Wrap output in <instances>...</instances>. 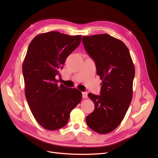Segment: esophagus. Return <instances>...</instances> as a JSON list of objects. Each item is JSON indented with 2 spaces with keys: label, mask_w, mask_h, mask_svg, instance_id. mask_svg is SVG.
<instances>
[{
  "label": "esophagus",
  "mask_w": 158,
  "mask_h": 158,
  "mask_svg": "<svg viewBox=\"0 0 158 158\" xmlns=\"http://www.w3.org/2000/svg\"><path fill=\"white\" fill-rule=\"evenodd\" d=\"M82 98H88V92H82Z\"/></svg>",
  "instance_id": "obj_1"
}]
</instances>
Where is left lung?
<instances>
[{
  "label": "left lung",
  "instance_id": "8db88e82",
  "mask_svg": "<svg viewBox=\"0 0 158 158\" xmlns=\"http://www.w3.org/2000/svg\"><path fill=\"white\" fill-rule=\"evenodd\" d=\"M82 44L102 80L100 95L88 94L95 109L85 120L94 131L107 134L120 125L130 106L135 66L125 44L106 33L83 36Z\"/></svg>",
  "mask_w": 158,
  "mask_h": 158
}]
</instances>
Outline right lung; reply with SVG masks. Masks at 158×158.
<instances>
[{"mask_svg": "<svg viewBox=\"0 0 158 158\" xmlns=\"http://www.w3.org/2000/svg\"><path fill=\"white\" fill-rule=\"evenodd\" d=\"M82 35L49 31L33 38L28 47L22 73L26 98L37 122L55 131L68 123L70 113L82 99V92L60 84V71L80 44Z\"/></svg>", "mask_w": 158, "mask_h": 158, "instance_id": "1", "label": "right lung"}]
</instances>
